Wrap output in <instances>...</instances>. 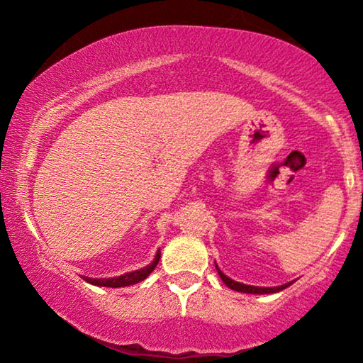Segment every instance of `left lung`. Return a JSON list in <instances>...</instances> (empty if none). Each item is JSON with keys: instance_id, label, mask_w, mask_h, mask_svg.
I'll use <instances>...</instances> for the list:
<instances>
[{"instance_id": "8db88e82", "label": "left lung", "mask_w": 363, "mask_h": 363, "mask_svg": "<svg viewBox=\"0 0 363 363\" xmlns=\"http://www.w3.org/2000/svg\"><path fill=\"white\" fill-rule=\"evenodd\" d=\"M216 271L218 274H220L221 281L225 282V284L230 287L233 291H238V292H246V294H272V292H279L282 289H286L287 286H291V282H287V284H282V286H276V287H256V286H247V284H242V282H236L230 279V277L223 274L220 271V267L216 266Z\"/></svg>"}]
</instances>
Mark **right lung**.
<instances>
[{"label":"right lung","instance_id":"right-lung-1","mask_svg":"<svg viewBox=\"0 0 363 363\" xmlns=\"http://www.w3.org/2000/svg\"><path fill=\"white\" fill-rule=\"evenodd\" d=\"M158 261H160V250L157 251L155 259H153L148 266L142 267V269L127 272V274H122V276H118V277H108V279H94V277H86V276H84V279H86L89 284L102 286V287H125V286H132V284H137V282H140L143 279H147L148 274H150V272L157 267Z\"/></svg>","mask_w":363,"mask_h":363}]
</instances>
